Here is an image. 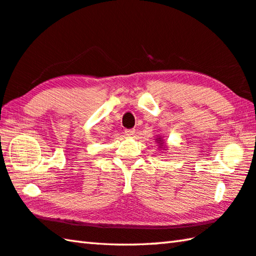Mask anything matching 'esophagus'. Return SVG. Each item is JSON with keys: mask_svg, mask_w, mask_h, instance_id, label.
<instances>
[{"mask_svg": "<svg viewBox=\"0 0 256 256\" xmlns=\"http://www.w3.org/2000/svg\"><path fill=\"white\" fill-rule=\"evenodd\" d=\"M134 133H136V131H134L133 128H128V130H125V134H126L128 136H134Z\"/></svg>", "mask_w": 256, "mask_h": 256, "instance_id": "1", "label": "esophagus"}]
</instances>
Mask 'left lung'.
<instances>
[{"label":"left lung","instance_id":"obj_1","mask_svg":"<svg viewBox=\"0 0 256 256\" xmlns=\"http://www.w3.org/2000/svg\"><path fill=\"white\" fill-rule=\"evenodd\" d=\"M159 141H161V140H160V138H159ZM159 143H160V142H159ZM160 146H161V144H160Z\"/></svg>","mask_w":256,"mask_h":256}]
</instances>
